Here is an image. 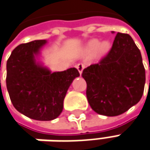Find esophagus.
Returning a JSON list of instances; mask_svg holds the SVG:
<instances>
[{
	"label": "esophagus",
	"instance_id": "1",
	"mask_svg": "<svg viewBox=\"0 0 150 150\" xmlns=\"http://www.w3.org/2000/svg\"><path fill=\"white\" fill-rule=\"evenodd\" d=\"M76 68H77L78 71L80 72V74L81 75V74H82V71L85 69V65H84L83 63H79V64L76 65Z\"/></svg>",
	"mask_w": 150,
	"mask_h": 150
}]
</instances>
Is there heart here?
Masks as SVG:
<instances>
[{"label":"heart","instance_id":"b5f03b06","mask_svg":"<svg viewBox=\"0 0 150 150\" xmlns=\"http://www.w3.org/2000/svg\"><path fill=\"white\" fill-rule=\"evenodd\" d=\"M100 44V42L98 40H91V42L89 43V45H88V51L90 53H94L99 48L100 52H104V51H105L106 50L109 48V44L107 42L102 43L100 46L99 45ZM99 46H100V47H98Z\"/></svg>","mask_w":150,"mask_h":150}]
</instances>
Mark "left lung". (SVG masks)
Instances as JSON below:
<instances>
[{"label":"left lung","instance_id":"left-lung-1","mask_svg":"<svg viewBox=\"0 0 150 150\" xmlns=\"http://www.w3.org/2000/svg\"><path fill=\"white\" fill-rule=\"evenodd\" d=\"M86 96L99 115L116 116L140 100L145 84L141 53L132 37L118 32L110 51L83 70Z\"/></svg>","mask_w":150,"mask_h":150}]
</instances>
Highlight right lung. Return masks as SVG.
<instances>
[{
  "mask_svg": "<svg viewBox=\"0 0 150 150\" xmlns=\"http://www.w3.org/2000/svg\"><path fill=\"white\" fill-rule=\"evenodd\" d=\"M45 43L40 40L16 46L7 59L6 80L14 107L24 115L42 121L60 115L66 92L80 75L75 68L50 73L36 64L34 55Z\"/></svg>",
  "mask_w": 150,
  "mask_h": 150,
  "instance_id": "add662e5",
  "label": "right lung"
}]
</instances>
